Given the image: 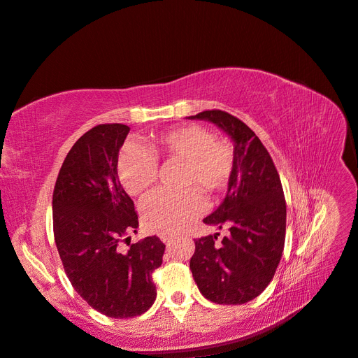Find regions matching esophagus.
Masks as SVG:
<instances>
[{
	"label": "esophagus",
	"instance_id": "1",
	"mask_svg": "<svg viewBox=\"0 0 358 358\" xmlns=\"http://www.w3.org/2000/svg\"><path fill=\"white\" fill-rule=\"evenodd\" d=\"M173 238H176V237L171 236V234H162V236H160V240H162L163 243H171Z\"/></svg>",
	"mask_w": 358,
	"mask_h": 358
}]
</instances>
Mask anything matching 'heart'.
Instances as JSON below:
<instances>
[{"label":"heart","instance_id":"1","mask_svg":"<svg viewBox=\"0 0 358 358\" xmlns=\"http://www.w3.org/2000/svg\"><path fill=\"white\" fill-rule=\"evenodd\" d=\"M156 159L182 163L181 187L187 189L182 193L156 192L141 203L147 227L162 234L185 229L206 210V199L199 189L217 195L228 187L234 172L229 142L214 139L211 131L201 126H182L152 138L148 150L135 144L122 148L118 177L131 196L144 195L156 185Z\"/></svg>","mask_w":358,"mask_h":358}]
</instances>
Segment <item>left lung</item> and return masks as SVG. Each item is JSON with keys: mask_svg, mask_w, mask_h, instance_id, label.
<instances>
[{"mask_svg": "<svg viewBox=\"0 0 358 358\" xmlns=\"http://www.w3.org/2000/svg\"><path fill=\"white\" fill-rule=\"evenodd\" d=\"M189 120L210 121L234 144V172L227 196L203 219L229 228L195 240L190 270L201 294L217 304H244L268 287L280 262L287 231V202L280 177L267 148L241 120L219 109Z\"/></svg>", "mask_w": 358, "mask_h": 358, "instance_id": "1", "label": "left lung"}]
</instances>
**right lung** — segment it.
Instances as JSON below:
<instances>
[{"label":"right lung","instance_id":"add662e5","mask_svg":"<svg viewBox=\"0 0 358 358\" xmlns=\"http://www.w3.org/2000/svg\"><path fill=\"white\" fill-rule=\"evenodd\" d=\"M130 127L100 124L80 136L59 169L52 196L54 236L71 287L109 318H134L156 300L152 271L165 244L147 237L130 244L139 222L118 180V151ZM124 239L129 248L122 250Z\"/></svg>","mask_w":358,"mask_h":358}]
</instances>
